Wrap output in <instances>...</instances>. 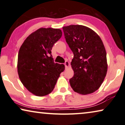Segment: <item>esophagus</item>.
<instances>
[{
  "mask_svg": "<svg viewBox=\"0 0 125 125\" xmlns=\"http://www.w3.org/2000/svg\"><path fill=\"white\" fill-rule=\"evenodd\" d=\"M64 65H65V67H66V68H68V67L70 66V63L68 62V61H66V62L64 63Z\"/></svg>",
  "mask_w": 125,
  "mask_h": 125,
  "instance_id": "1",
  "label": "esophagus"
}]
</instances>
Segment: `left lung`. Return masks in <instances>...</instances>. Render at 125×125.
<instances>
[{"label": "left lung", "mask_w": 125, "mask_h": 125, "mask_svg": "<svg viewBox=\"0 0 125 125\" xmlns=\"http://www.w3.org/2000/svg\"><path fill=\"white\" fill-rule=\"evenodd\" d=\"M63 30L74 55L71 62L74 72L70 79L71 87L81 94H92L101 86L108 70L103 41L95 31L85 26L71 25Z\"/></svg>", "instance_id": "left-lung-1"}]
</instances>
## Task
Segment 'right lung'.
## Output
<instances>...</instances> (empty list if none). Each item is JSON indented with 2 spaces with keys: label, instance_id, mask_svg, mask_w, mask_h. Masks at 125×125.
I'll list each match as a JSON object with an SVG mask.
<instances>
[{
  "label": "right lung",
  "instance_id": "add662e5",
  "mask_svg": "<svg viewBox=\"0 0 125 125\" xmlns=\"http://www.w3.org/2000/svg\"><path fill=\"white\" fill-rule=\"evenodd\" d=\"M59 29L41 28L31 33L21 46L17 72L24 87L37 96L53 90L64 65L54 63L52 49L62 37Z\"/></svg>",
  "mask_w": 125,
  "mask_h": 125
}]
</instances>
